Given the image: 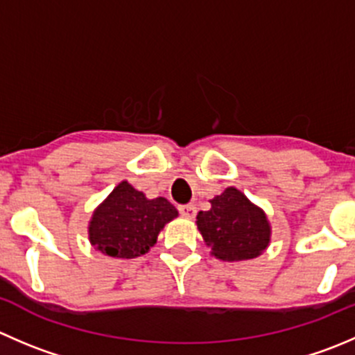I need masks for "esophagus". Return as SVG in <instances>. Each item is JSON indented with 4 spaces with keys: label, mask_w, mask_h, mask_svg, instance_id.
<instances>
[{
    "label": "esophagus",
    "mask_w": 355,
    "mask_h": 355,
    "mask_svg": "<svg viewBox=\"0 0 355 355\" xmlns=\"http://www.w3.org/2000/svg\"><path fill=\"white\" fill-rule=\"evenodd\" d=\"M178 211H180V215H184L185 218H194L196 205H192V202H189V205H180L178 206Z\"/></svg>",
    "instance_id": "1"
}]
</instances>
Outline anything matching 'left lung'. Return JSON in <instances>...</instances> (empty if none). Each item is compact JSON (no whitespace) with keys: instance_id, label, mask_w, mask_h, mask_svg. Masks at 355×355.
I'll list each match as a JSON object with an SVG mask.
<instances>
[{"instance_id":"1","label":"left lung","mask_w":355,"mask_h":355,"mask_svg":"<svg viewBox=\"0 0 355 355\" xmlns=\"http://www.w3.org/2000/svg\"><path fill=\"white\" fill-rule=\"evenodd\" d=\"M198 229L213 254L227 261L258 257L270 237L265 213L234 187L213 198L211 209L198 213Z\"/></svg>"}]
</instances>
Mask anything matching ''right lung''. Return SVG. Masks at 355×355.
<instances>
[{
	"label": "right lung",
	"mask_w": 355,
	"mask_h": 355,
	"mask_svg": "<svg viewBox=\"0 0 355 355\" xmlns=\"http://www.w3.org/2000/svg\"><path fill=\"white\" fill-rule=\"evenodd\" d=\"M177 215V208L164 198L147 199L128 182H121L94 213L90 241L107 257H140L156 244L164 223Z\"/></svg>",
	"instance_id": "1"
}]
</instances>
